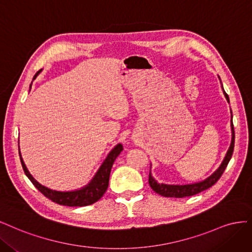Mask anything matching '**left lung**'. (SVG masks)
Returning <instances> with one entry per match:
<instances>
[{
    "mask_svg": "<svg viewBox=\"0 0 252 252\" xmlns=\"http://www.w3.org/2000/svg\"><path fill=\"white\" fill-rule=\"evenodd\" d=\"M223 88V86H222ZM224 95L226 97L227 101H229V97L228 95L226 94V92L224 91L223 89ZM231 131H232V139H231V144L230 148L227 152L226 156L222 162L221 166L218 168V170L216 173H214L209 178H207L206 180L199 182V183H194V184H189V185H167V184H160L158 183L154 178L151 176H149V183L151 189L161 194L163 197H170V198H185V197H190L193 196V194H197L203 190H205L209 188H212L213 185H215L218 180L220 179L221 176L223 175L225 168L228 165L229 161L232 157V153H233V149H234V128H233V124H232V119H231Z\"/></svg>",
    "mask_w": 252,
    "mask_h": 252,
    "instance_id": "1",
    "label": "left lung"
}]
</instances>
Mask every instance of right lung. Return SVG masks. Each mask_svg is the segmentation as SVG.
<instances>
[{"mask_svg":"<svg viewBox=\"0 0 252 252\" xmlns=\"http://www.w3.org/2000/svg\"><path fill=\"white\" fill-rule=\"evenodd\" d=\"M39 72L40 71H37L35 73L33 79L38 75ZM30 88H31V85H30ZM123 150H124L123 144H117L116 147L110 152L108 157L105 158L103 163L99 167L98 172L96 173L95 177L93 178V180L87 186H85L84 189L74 190V191H56L48 188H45V186H43L42 184H39L28 172V169L21 157L20 151H19V154H20V159H21V163H22L24 172H25L26 176L29 178V180L32 182V184H33L45 197H47L48 199L55 203H58L60 205L87 206V205H91L93 203L98 201L103 196L104 192L107 191L108 186H109L111 168L113 166V163H114L115 159L117 158V156Z\"/></svg>","mask_w":252,"mask_h":252,"instance_id":"right-lung-1","label":"right lung"}]
</instances>
